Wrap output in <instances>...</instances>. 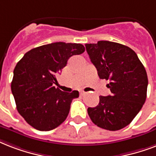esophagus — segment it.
I'll use <instances>...</instances> for the list:
<instances>
[{"label": "esophagus", "mask_w": 156, "mask_h": 156, "mask_svg": "<svg viewBox=\"0 0 156 156\" xmlns=\"http://www.w3.org/2000/svg\"><path fill=\"white\" fill-rule=\"evenodd\" d=\"M84 94H85V92H84V91L80 92V95H84Z\"/></svg>", "instance_id": "obj_1"}]
</instances>
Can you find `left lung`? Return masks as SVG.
Returning <instances> with one entry per match:
<instances>
[{
	"mask_svg": "<svg viewBox=\"0 0 156 156\" xmlns=\"http://www.w3.org/2000/svg\"><path fill=\"white\" fill-rule=\"evenodd\" d=\"M92 63L100 79L109 80L112 94L100 96L97 107L88 114L97 126L116 131L129 124L142 109L147 98L148 79L144 66L129 47L100 41L85 44Z\"/></svg>",
	"mask_w": 156,
	"mask_h": 156,
	"instance_id": "8db88e82",
	"label": "left lung"
}]
</instances>
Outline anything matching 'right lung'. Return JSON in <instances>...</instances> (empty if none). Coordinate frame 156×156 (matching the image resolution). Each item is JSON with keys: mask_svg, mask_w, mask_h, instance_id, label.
<instances>
[{"mask_svg": "<svg viewBox=\"0 0 156 156\" xmlns=\"http://www.w3.org/2000/svg\"><path fill=\"white\" fill-rule=\"evenodd\" d=\"M84 52L81 44L55 42L31 49L17 63L11 91L18 112L32 127L49 131L67 119L79 92H62L54 84L69 58Z\"/></svg>", "mask_w": 156, "mask_h": 156, "instance_id": "obj_1", "label": "right lung"}]
</instances>
